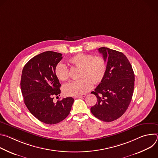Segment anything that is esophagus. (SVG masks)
Masks as SVG:
<instances>
[{
	"instance_id": "1",
	"label": "esophagus",
	"mask_w": 158,
	"mask_h": 158,
	"mask_svg": "<svg viewBox=\"0 0 158 158\" xmlns=\"http://www.w3.org/2000/svg\"><path fill=\"white\" fill-rule=\"evenodd\" d=\"M85 96H86L85 94H82V95H80V96H78L75 97V98H82L85 97Z\"/></svg>"
}]
</instances>
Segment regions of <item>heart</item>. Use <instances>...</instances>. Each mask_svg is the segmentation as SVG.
I'll return each mask as SVG.
<instances>
[{"label":"heart","instance_id":"b5f03b06","mask_svg":"<svg viewBox=\"0 0 158 158\" xmlns=\"http://www.w3.org/2000/svg\"><path fill=\"white\" fill-rule=\"evenodd\" d=\"M69 63L79 68L78 80L71 81L63 86V92L67 96H78L91 89V83L100 84L106 74L107 64L104 59L91 54H78L69 59ZM56 77L60 81L69 79V74L67 67L63 63H58L55 67Z\"/></svg>","mask_w":158,"mask_h":158}]
</instances>
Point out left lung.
Listing matches in <instances>:
<instances>
[{
	"label": "left lung",
	"mask_w": 158,
	"mask_h": 158,
	"mask_svg": "<svg viewBox=\"0 0 158 158\" xmlns=\"http://www.w3.org/2000/svg\"><path fill=\"white\" fill-rule=\"evenodd\" d=\"M107 60V69L102 81L91 92L98 99L91 107L98 119L113 121L123 115L131 101L134 87V74L126 56L107 48L98 49Z\"/></svg>",
	"instance_id": "1"
}]
</instances>
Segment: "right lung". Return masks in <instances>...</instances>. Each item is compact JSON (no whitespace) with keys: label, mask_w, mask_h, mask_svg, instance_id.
Wrapping results in <instances>:
<instances>
[{"label":"right lung","mask_w":158,"mask_h":158,"mask_svg":"<svg viewBox=\"0 0 158 158\" xmlns=\"http://www.w3.org/2000/svg\"><path fill=\"white\" fill-rule=\"evenodd\" d=\"M62 54L46 51L32 57L22 70L20 88L24 103L31 113L40 121L55 124L70 113L74 99L67 97L53 101L60 96V84L54 73ZM58 97V96H57Z\"/></svg>","instance_id":"right-lung-1"}]
</instances>
